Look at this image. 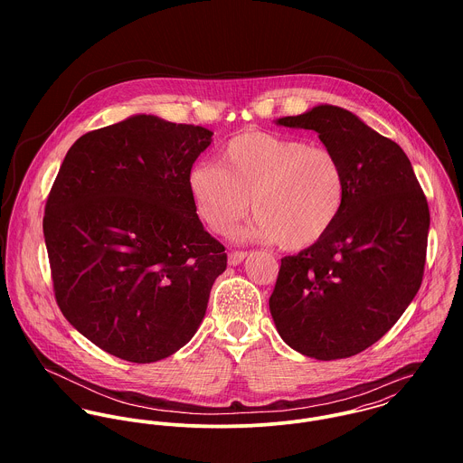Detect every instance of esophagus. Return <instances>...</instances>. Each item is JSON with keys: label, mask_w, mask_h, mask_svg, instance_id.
<instances>
[{"label": "esophagus", "mask_w": 463, "mask_h": 463, "mask_svg": "<svg viewBox=\"0 0 463 463\" xmlns=\"http://www.w3.org/2000/svg\"><path fill=\"white\" fill-rule=\"evenodd\" d=\"M248 257V253H244V251H232L230 255H228V264L239 265L241 262H244V259Z\"/></svg>", "instance_id": "obj_1"}]
</instances>
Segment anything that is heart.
<instances>
[{"label":"heart","instance_id":"b5f03b06","mask_svg":"<svg viewBox=\"0 0 463 463\" xmlns=\"http://www.w3.org/2000/svg\"><path fill=\"white\" fill-rule=\"evenodd\" d=\"M187 187L199 219L215 233H228L251 198L250 233L287 251L326 239L347 199L345 169L330 147L260 130L230 138L219 165H193Z\"/></svg>","mask_w":463,"mask_h":463}]
</instances>
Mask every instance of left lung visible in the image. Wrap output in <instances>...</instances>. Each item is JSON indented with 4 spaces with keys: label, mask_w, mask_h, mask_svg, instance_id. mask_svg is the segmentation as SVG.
<instances>
[{
    "label": "left lung",
    "mask_w": 463,
    "mask_h": 463,
    "mask_svg": "<svg viewBox=\"0 0 463 463\" xmlns=\"http://www.w3.org/2000/svg\"><path fill=\"white\" fill-rule=\"evenodd\" d=\"M274 123L319 133L344 164L347 199L326 239L281 259L272 321L305 356L358 354L396 325L420 287L428 201L404 151L353 112L317 105Z\"/></svg>",
    "instance_id": "obj_1"
}]
</instances>
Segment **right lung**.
<instances>
[{
  "label": "right lung",
  "instance_id": "add662e5",
  "mask_svg": "<svg viewBox=\"0 0 463 463\" xmlns=\"http://www.w3.org/2000/svg\"><path fill=\"white\" fill-rule=\"evenodd\" d=\"M212 135L135 114L81 135L52 187L43 228L57 303L121 360L151 364L184 347L226 269L187 187Z\"/></svg>",
  "mask_w": 463,
  "mask_h": 463
}]
</instances>
